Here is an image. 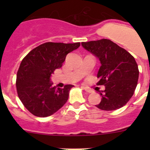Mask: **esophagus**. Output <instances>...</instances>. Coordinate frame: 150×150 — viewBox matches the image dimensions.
I'll return each instance as SVG.
<instances>
[{
	"label": "esophagus",
	"instance_id": "esophagus-1",
	"mask_svg": "<svg viewBox=\"0 0 150 150\" xmlns=\"http://www.w3.org/2000/svg\"><path fill=\"white\" fill-rule=\"evenodd\" d=\"M82 88L83 89V90H85L86 91V92H88V93H92V92H93V91L91 90V88H87V87H84V86H82Z\"/></svg>",
	"mask_w": 150,
	"mask_h": 150
}]
</instances>
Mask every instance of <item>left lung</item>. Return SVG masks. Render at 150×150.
<instances>
[{"mask_svg": "<svg viewBox=\"0 0 150 150\" xmlns=\"http://www.w3.org/2000/svg\"><path fill=\"white\" fill-rule=\"evenodd\" d=\"M81 45L101 63L97 85H103L105 90L100 93L102 100L96 107L107 111L121 108L132 97L138 83L139 72L134 57L108 39L83 42Z\"/></svg>", "mask_w": 150, "mask_h": 150, "instance_id": "1", "label": "left lung"}]
</instances>
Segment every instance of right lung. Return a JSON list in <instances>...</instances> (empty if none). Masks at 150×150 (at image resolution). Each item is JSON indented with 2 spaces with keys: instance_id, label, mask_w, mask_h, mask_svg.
<instances>
[{
  "instance_id": "1",
  "label": "right lung",
  "mask_w": 150,
  "mask_h": 150,
  "mask_svg": "<svg viewBox=\"0 0 150 150\" xmlns=\"http://www.w3.org/2000/svg\"><path fill=\"white\" fill-rule=\"evenodd\" d=\"M80 46V43L48 42L35 48L22 59L16 75V91L30 112L37 117H48L66 103L74 86L57 88L51 76L56 69L62 67L67 54Z\"/></svg>"
}]
</instances>
